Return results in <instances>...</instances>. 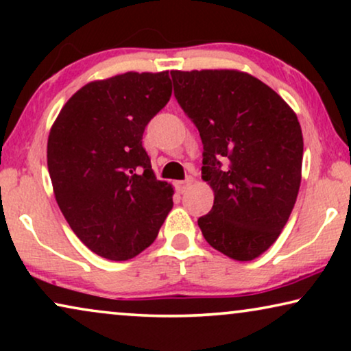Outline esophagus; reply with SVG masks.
<instances>
[{"mask_svg": "<svg viewBox=\"0 0 351 351\" xmlns=\"http://www.w3.org/2000/svg\"><path fill=\"white\" fill-rule=\"evenodd\" d=\"M191 182H193V179H191V177H186L185 180L177 182V190H179V193H184V191L189 189V185L191 184Z\"/></svg>", "mask_w": 351, "mask_h": 351, "instance_id": "1", "label": "esophagus"}]
</instances>
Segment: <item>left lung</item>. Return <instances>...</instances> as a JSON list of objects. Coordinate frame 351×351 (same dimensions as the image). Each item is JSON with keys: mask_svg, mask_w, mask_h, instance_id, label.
<instances>
[{"mask_svg": "<svg viewBox=\"0 0 351 351\" xmlns=\"http://www.w3.org/2000/svg\"><path fill=\"white\" fill-rule=\"evenodd\" d=\"M174 95L203 142L214 206L198 219L214 249L254 261L276 241L302 180L304 137L289 105L238 70H172Z\"/></svg>", "mask_w": 351, "mask_h": 351, "instance_id": "1", "label": "left lung"}]
</instances>
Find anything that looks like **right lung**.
I'll list each match as a JSON object with an SVG mask.
<instances>
[{
	"instance_id": "obj_1",
	"label": "right lung",
	"mask_w": 351,
	"mask_h": 351,
	"mask_svg": "<svg viewBox=\"0 0 351 351\" xmlns=\"http://www.w3.org/2000/svg\"><path fill=\"white\" fill-rule=\"evenodd\" d=\"M169 71L93 81L69 99L47 138L57 204L83 244L121 262L155 241L174 189L156 179L142 136L169 102Z\"/></svg>"
}]
</instances>
